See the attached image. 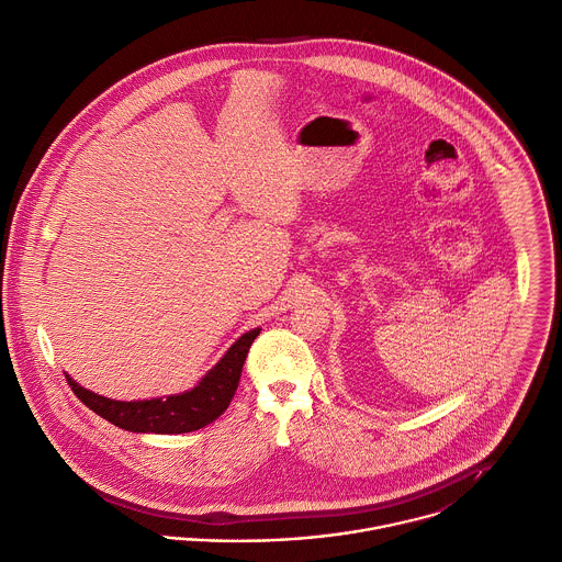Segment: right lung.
Here are the masks:
<instances>
[{
    "label": "right lung",
    "mask_w": 562,
    "mask_h": 562,
    "mask_svg": "<svg viewBox=\"0 0 562 562\" xmlns=\"http://www.w3.org/2000/svg\"><path fill=\"white\" fill-rule=\"evenodd\" d=\"M259 336V329L244 334L226 356L202 378V382L180 395H169L167 400H140V402H119L103 395H97L83 386H79L70 375L68 384L75 395L92 408L103 419L112 422L119 428L132 432H156V435H178L204 428L215 422L231 404L241 369L248 356L252 340Z\"/></svg>",
    "instance_id": "obj_1"
}]
</instances>
